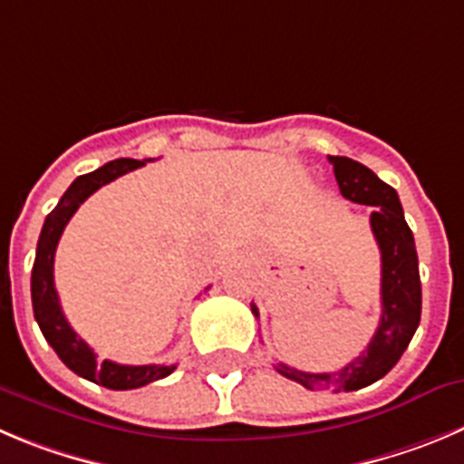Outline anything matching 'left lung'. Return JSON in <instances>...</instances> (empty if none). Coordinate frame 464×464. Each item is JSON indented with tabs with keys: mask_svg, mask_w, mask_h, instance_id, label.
Masks as SVG:
<instances>
[{
	"mask_svg": "<svg viewBox=\"0 0 464 464\" xmlns=\"http://www.w3.org/2000/svg\"><path fill=\"white\" fill-rule=\"evenodd\" d=\"M336 183L345 198L362 206H371V228L382 254V315L371 339L354 362L345 363L334 373H304L288 363H276V373L306 389H334V392H357L378 382L398 363L401 354L412 341L421 320V279L414 236L410 231L398 194L392 185L371 171L369 167L350 158L330 155ZM252 314L258 318V309L252 302Z\"/></svg>",
	"mask_w": 464,
	"mask_h": 464,
	"instance_id": "obj_1",
	"label": "left lung"
}]
</instances>
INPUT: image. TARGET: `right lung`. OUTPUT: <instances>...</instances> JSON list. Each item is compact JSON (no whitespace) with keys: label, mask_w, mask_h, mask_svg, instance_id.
<instances>
[{"label":"right lung","mask_w":464,"mask_h":464,"mask_svg":"<svg viewBox=\"0 0 464 464\" xmlns=\"http://www.w3.org/2000/svg\"><path fill=\"white\" fill-rule=\"evenodd\" d=\"M146 162H150V160L121 158L72 180V185L63 192V197L59 198L54 210L45 218L41 237H38L36 261H34L32 270L34 318H36L38 327H41L47 343L54 348L59 359L66 363L72 373H77L84 380H91V382L95 384H102V387L107 389H116V392L144 387V384L155 382V380L167 378L176 366H160V363L125 366V363L110 362V359L98 362L93 350L86 345V341H82L80 336H77V332L68 324L66 315H63L62 311V304H59V295H56L54 288V252L66 224L71 222V218L77 212V208H80L95 189H101L102 185L111 183V180H116L119 176H123V173L132 171V169L144 167Z\"/></svg>","instance_id":"obj_1"}]
</instances>
